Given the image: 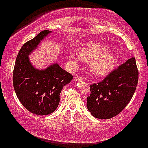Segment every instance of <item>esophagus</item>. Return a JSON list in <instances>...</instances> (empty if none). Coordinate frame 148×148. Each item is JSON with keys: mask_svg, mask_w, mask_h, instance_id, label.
<instances>
[{"mask_svg": "<svg viewBox=\"0 0 148 148\" xmlns=\"http://www.w3.org/2000/svg\"><path fill=\"white\" fill-rule=\"evenodd\" d=\"M75 81L76 82H79V81H82V80H84V79L82 77H81V76H77V77H75Z\"/></svg>", "mask_w": 148, "mask_h": 148, "instance_id": "34e87169", "label": "esophagus"}]
</instances>
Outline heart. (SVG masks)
Listing matches in <instances>:
<instances>
[{
	"instance_id": "b5f03b06",
	"label": "heart",
	"mask_w": 148,
	"mask_h": 148,
	"mask_svg": "<svg viewBox=\"0 0 148 148\" xmlns=\"http://www.w3.org/2000/svg\"><path fill=\"white\" fill-rule=\"evenodd\" d=\"M106 46L95 41L82 45L78 49V55L70 53L69 60L74 66L78 65L79 58L89 61L91 73L96 76L103 77L112 71L115 61V55L111 50H106Z\"/></svg>"
}]
</instances>
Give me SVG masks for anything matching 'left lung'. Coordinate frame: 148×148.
<instances>
[{"instance_id":"1","label":"left lung","mask_w":148,"mask_h":148,"mask_svg":"<svg viewBox=\"0 0 148 148\" xmlns=\"http://www.w3.org/2000/svg\"><path fill=\"white\" fill-rule=\"evenodd\" d=\"M138 71L135 58L128 59L101 82L90 85L87 107L91 114L100 119L117 115L132 99L138 84Z\"/></svg>"}]
</instances>
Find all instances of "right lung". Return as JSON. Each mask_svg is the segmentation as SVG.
<instances>
[{
  "mask_svg": "<svg viewBox=\"0 0 148 148\" xmlns=\"http://www.w3.org/2000/svg\"><path fill=\"white\" fill-rule=\"evenodd\" d=\"M51 33L45 30L25 43L18 53L13 71L16 96L25 108L38 115H47L57 108L63 87L73 79L72 75L56 63L38 69L30 61V54Z\"/></svg>",
  "mask_w": 148,
  "mask_h": 148,
  "instance_id": "1",
  "label": "right lung"
}]
</instances>
